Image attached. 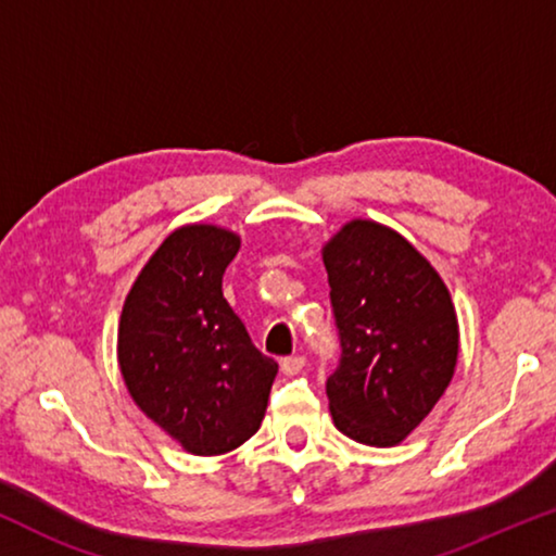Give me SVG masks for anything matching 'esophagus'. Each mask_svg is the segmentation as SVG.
Wrapping results in <instances>:
<instances>
[{
	"label": "esophagus",
	"mask_w": 556,
	"mask_h": 556,
	"mask_svg": "<svg viewBox=\"0 0 556 556\" xmlns=\"http://www.w3.org/2000/svg\"><path fill=\"white\" fill-rule=\"evenodd\" d=\"M304 365H307V359H304L302 355L285 357V359H281V372L292 378V375H300L304 370Z\"/></svg>",
	"instance_id": "34e87169"
}]
</instances>
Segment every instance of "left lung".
<instances>
[{
    "label": "left lung",
    "mask_w": 556,
    "mask_h": 556,
    "mask_svg": "<svg viewBox=\"0 0 556 556\" xmlns=\"http://www.w3.org/2000/svg\"><path fill=\"white\" fill-rule=\"evenodd\" d=\"M340 334L330 413L357 443L397 445L456 370L458 319L431 262L401 233L355 218L323 249Z\"/></svg>",
    "instance_id": "left-lung-1"
}]
</instances>
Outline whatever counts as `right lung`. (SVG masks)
Wrapping results in <instances>:
<instances>
[{
	"label": "right lung",
	"mask_w": 556,
	"mask_h": 556,
	"mask_svg": "<svg viewBox=\"0 0 556 556\" xmlns=\"http://www.w3.org/2000/svg\"><path fill=\"white\" fill-rule=\"evenodd\" d=\"M241 239L211 224L168 233L125 296L118 363L140 410L197 456L260 431L279 365L262 355L222 279Z\"/></svg>",
	"instance_id": "right-lung-1"
}]
</instances>
